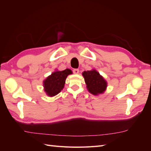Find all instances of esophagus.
Listing matches in <instances>:
<instances>
[{
	"instance_id": "obj_1",
	"label": "esophagus",
	"mask_w": 151,
	"mask_h": 151,
	"mask_svg": "<svg viewBox=\"0 0 151 151\" xmlns=\"http://www.w3.org/2000/svg\"><path fill=\"white\" fill-rule=\"evenodd\" d=\"M73 72H74V74H79V69H74L73 70Z\"/></svg>"
}]
</instances>
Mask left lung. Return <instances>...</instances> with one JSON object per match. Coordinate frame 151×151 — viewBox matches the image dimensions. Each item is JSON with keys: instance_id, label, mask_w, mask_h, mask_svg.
I'll return each instance as SVG.
<instances>
[{"instance_id": "8db88e82", "label": "left lung", "mask_w": 151, "mask_h": 151, "mask_svg": "<svg viewBox=\"0 0 151 151\" xmlns=\"http://www.w3.org/2000/svg\"><path fill=\"white\" fill-rule=\"evenodd\" d=\"M83 76L88 91L93 95L103 94L106 91L107 82L96 70L84 71Z\"/></svg>"}]
</instances>
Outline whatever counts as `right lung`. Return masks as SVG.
<instances>
[{
  "mask_svg": "<svg viewBox=\"0 0 151 151\" xmlns=\"http://www.w3.org/2000/svg\"><path fill=\"white\" fill-rule=\"evenodd\" d=\"M72 74V70L68 68L53 72L43 81L45 92L50 97L58 94L64 88L67 77Z\"/></svg>",
  "mask_w": 151,
  "mask_h": 151,
  "instance_id": "obj_1",
  "label": "right lung"
}]
</instances>
